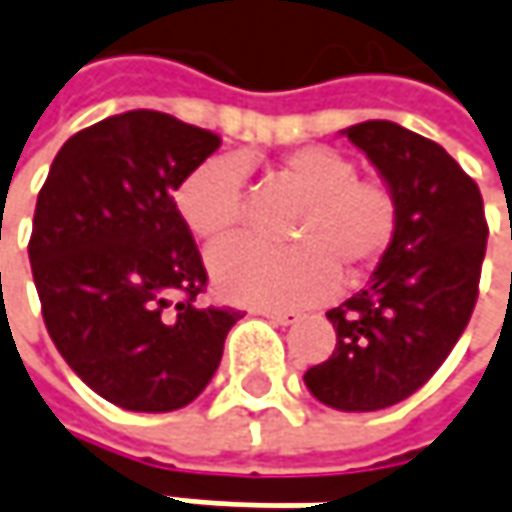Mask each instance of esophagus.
I'll list each match as a JSON object with an SVG mask.
<instances>
[{
	"label": "esophagus",
	"instance_id": "1",
	"mask_svg": "<svg viewBox=\"0 0 512 512\" xmlns=\"http://www.w3.org/2000/svg\"><path fill=\"white\" fill-rule=\"evenodd\" d=\"M260 314H263L266 320H272L274 326H291V323L300 320V311L294 309H263Z\"/></svg>",
	"mask_w": 512,
	"mask_h": 512
}]
</instances>
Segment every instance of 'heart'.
Here are the masks:
<instances>
[{
    "label": "heart",
    "instance_id": "obj_1",
    "mask_svg": "<svg viewBox=\"0 0 512 512\" xmlns=\"http://www.w3.org/2000/svg\"><path fill=\"white\" fill-rule=\"evenodd\" d=\"M274 175L291 186L303 206L291 223V249L226 243L209 255L218 289L252 306L289 309L334 294L343 272L377 266L399 229L394 192L357 178V167L331 147L286 152ZM175 209L203 243L232 238L243 223V164L235 155H209L175 186Z\"/></svg>",
    "mask_w": 512,
    "mask_h": 512
}]
</instances>
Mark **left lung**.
I'll list each match as a JSON object with an SVG mask.
<instances>
[{
  "mask_svg": "<svg viewBox=\"0 0 512 512\" xmlns=\"http://www.w3.org/2000/svg\"><path fill=\"white\" fill-rule=\"evenodd\" d=\"M399 206V229L371 283L326 314L337 348L306 385L337 411H379L419 391L470 323L487 249L476 181L431 138L394 121L345 130Z\"/></svg>",
  "mask_w": 512,
  "mask_h": 512,
  "instance_id": "1",
  "label": "left lung"
}]
</instances>
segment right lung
I'll use <instances>...</instances> for the list:
<instances>
[{
  "mask_svg": "<svg viewBox=\"0 0 512 512\" xmlns=\"http://www.w3.org/2000/svg\"><path fill=\"white\" fill-rule=\"evenodd\" d=\"M218 147L212 130L130 110L67 138L39 189L27 255L47 334L124 411L189 405L243 317L201 306L209 277L172 198Z\"/></svg>",
  "mask_w": 512,
  "mask_h": 512,
  "instance_id": "1",
  "label": "right lung"
}]
</instances>
